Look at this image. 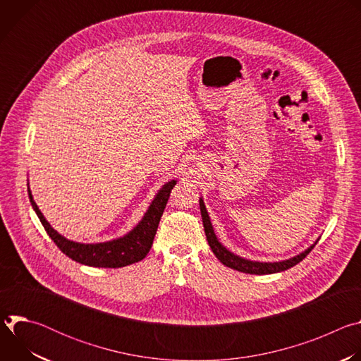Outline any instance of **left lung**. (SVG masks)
<instances>
[{
	"label": "left lung",
	"mask_w": 361,
	"mask_h": 361,
	"mask_svg": "<svg viewBox=\"0 0 361 361\" xmlns=\"http://www.w3.org/2000/svg\"><path fill=\"white\" fill-rule=\"evenodd\" d=\"M200 212H201V219H202V226H204V231H205V237H207L209 245L213 250L214 255L217 259L227 267L241 271V273H247V274H274V273H280L284 270H288L291 267H294L295 264H298L301 260L305 259V255L310 252L314 245L317 244V241L314 244H312L307 250H304L302 252L291 257V259L287 260H281V262H274V263H266V262H251L247 259H243V257L231 252L228 248H226L217 238L210 216L207 213V209H205L202 197L200 198Z\"/></svg>",
	"instance_id": "obj_1"
}]
</instances>
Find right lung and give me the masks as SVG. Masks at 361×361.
<instances>
[{"label":"right lung","instance_id":"obj_1","mask_svg":"<svg viewBox=\"0 0 361 361\" xmlns=\"http://www.w3.org/2000/svg\"><path fill=\"white\" fill-rule=\"evenodd\" d=\"M176 184H177V180H171L159 190V192L151 201L149 207L142 216V219L126 235L110 240V241H104V243H91V244L71 241L64 235H61L57 230H54L49 226V223L45 220V217L39 212L38 205L32 198L30 187H28V195H30V202L32 205V209L38 216L41 224L44 226L47 234L66 255L70 257L71 260L90 267L118 269V267H126L133 263L141 262L148 254L152 245L154 237H156L159 223L166 209L170 192Z\"/></svg>","mask_w":361,"mask_h":361}]
</instances>
